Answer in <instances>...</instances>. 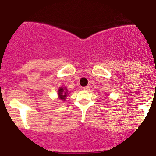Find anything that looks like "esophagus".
Instances as JSON below:
<instances>
[{"mask_svg": "<svg viewBox=\"0 0 156 156\" xmlns=\"http://www.w3.org/2000/svg\"><path fill=\"white\" fill-rule=\"evenodd\" d=\"M83 90L88 91L89 89V87H88V86H87V87H83Z\"/></svg>", "mask_w": 156, "mask_h": 156, "instance_id": "esophagus-1", "label": "esophagus"}]
</instances>
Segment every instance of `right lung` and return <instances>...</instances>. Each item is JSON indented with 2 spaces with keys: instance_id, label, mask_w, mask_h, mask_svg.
I'll use <instances>...</instances> for the list:
<instances>
[{
  "instance_id": "obj_1",
  "label": "right lung",
  "mask_w": 156,
  "mask_h": 156,
  "mask_svg": "<svg viewBox=\"0 0 156 156\" xmlns=\"http://www.w3.org/2000/svg\"><path fill=\"white\" fill-rule=\"evenodd\" d=\"M68 95V90L66 87H59L58 89V99L64 101Z\"/></svg>"
}]
</instances>
